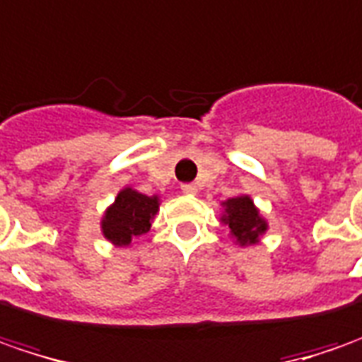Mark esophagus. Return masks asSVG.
Returning a JSON list of instances; mask_svg holds the SVG:
<instances>
[{
  "mask_svg": "<svg viewBox=\"0 0 362 362\" xmlns=\"http://www.w3.org/2000/svg\"><path fill=\"white\" fill-rule=\"evenodd\" d=\"M182 192H184V194H196V192H198V186H196V184H182Z\"/></svg>",
  "mask_w": 362,
  "mask_h": 362,
  "instance_id": "esophagus-1",
  "label": "esophagus"
}]
</instances>
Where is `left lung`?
Wrapping results in <instances>:
<instances>
[{"mask_svg": "<svg viewBox=\"0 0 362 362\" xmlns=\"http://www.w3.org/2000/svg\"><path fill=\"white\" fill-rule=\"evenodd\" d=\"M224 206V214H222V222L228 224L230 228V236L240 246H250L260 240V236L267 232L268 224L267 220L260 216L258 208L252 202L250 196H234L228 198Z\"/></svg>", "mask_w": 362, "mask_h": 362, "instance_id": "8db88e82", "label": "left lung"}]
</instances>
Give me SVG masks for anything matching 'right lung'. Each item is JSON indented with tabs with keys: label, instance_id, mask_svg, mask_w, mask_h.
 <instances>
[{
	"label": "right lung",
	"instance_id": "add662e5",
	"mask_svg": "<svg viewBox=\"0 0 362 362\" xmlns=\"http://www.w3.org/2000/svg\"><path fill=\"white\" fill-rule=\"evenodd\" d=\"M158 208V196H146L132 188H124L102 218V234L116 246H130L134 238L150 230Z\"/></svg>",
	"mask_w": 362,
	"mask_h": 362
}]
</instances>
